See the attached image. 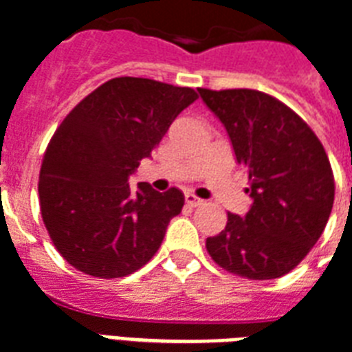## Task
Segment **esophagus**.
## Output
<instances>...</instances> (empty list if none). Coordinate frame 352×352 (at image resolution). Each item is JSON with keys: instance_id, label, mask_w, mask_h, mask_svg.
Masks as SVG:
<instances>
[{"instance_id": "34e87169", "label": "esophagus", "mask_w": 352, "mask_h": 352, "mask_svg": "<svg viewBox=\"0 0 352 352\" xmlns=\"http://www.w3.org/2000/svg\"><path fill=\"white\" fill-rule=\"evenodd\" d=\"M184 201H186L188 206H201V205H203V203H205V201L199 199L197 195L190 194V192H188V194L184 195Z\"/></svg>"}]
</instances>
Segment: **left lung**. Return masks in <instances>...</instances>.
I'll return each instance as SVG.
<instances>
[{
	"instance_id": "left-lung-1",
	"label": "left lung",
	"mask_w": 352,
	"mask_h": 352,
	"mask_svg": "<svg viewBox=\"0 0 352 352\" xmlns=\"http://www.w3.org/2000/svg\"><path fill=\"white\" fill-rule=\"evenodd\" d=\"M197 90L248 168L253 199L243 218L227 214L225 229L206 238V251L240 277H283L316 245L331 216L334 175L325 149L307 122L270 94Z\"/></svg>"
}]
</instances>
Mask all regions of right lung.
Listing matches in <instances>:
<instances>
[{
	"label": "right lung",
	"instance_id": "obj_1",
	"mask_svg": "<svg viewBox=\"0 0 352 352\" xmlns=\"http://www.w3.org/2000/svg\"><path fill=\"white\" fill-rule=\"evenodd\" d=\"M194 88L116 77L88 94L58 125L44 153L38 195L53 245L75 270L99 278L131 275L164 240L184 195L129 186L188 104Z\"/></svg>",
	"mask_w": 352,
	"mask_h": 352
}]
</instances>
